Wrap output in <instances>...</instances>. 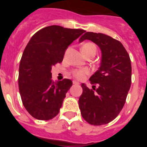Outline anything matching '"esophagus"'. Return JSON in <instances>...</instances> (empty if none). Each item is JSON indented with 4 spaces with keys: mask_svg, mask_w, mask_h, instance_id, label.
<instances>
[{
    "mask_svg": "<svg viewBox=\"0 0 147 147\" xmlns=\"http://www.w3.org/2000/svg\"><path fill=\"white\" fill-rule=\"evenodd\" d=\"M73 84H74V85H80V82H78L77 81H73Z\"/></svg>",
    "mask_w": 147,
    "mask_h": 147,
    "instance_id": "1",
    "label": "esophagus"
}]
</instances>
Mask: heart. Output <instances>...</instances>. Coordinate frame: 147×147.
Here are the masks:
<instances>
[{"label":"heart","mask_w":147,"mask_h":147,"mask_svg":"<svg viewBox=\"0 0 147 147\" xmlns=\"http://www.w3.org/2000/svg\"><path fill=\"white\" fill-rule=\"evenodd\" d=\"M91 49H94L96 51V48L94 44L91 43V42H88L85 43V45H83L82 47V51H88L91 50ZM88 71L87 69H82V70H76V71H73V74L77 79H82L86 74H88Z\"/></svg>","instance_id":"b5f03b06"}]
</instances>
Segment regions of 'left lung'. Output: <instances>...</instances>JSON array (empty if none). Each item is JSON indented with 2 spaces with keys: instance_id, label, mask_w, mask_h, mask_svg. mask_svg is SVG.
<instances>
[{
  "instance_id": "1",
  "label": "left lung",
  "mask_w": 147,
  "mask_h": 147,
  "mask_svg": "<svg viewBox=\"0 0 147 147\" xmlns=\"http://www.w3.org/2000/svg\"><path fill=\"white\" fill-rule=\"evenodd\" d=\"M89 40L102 52L98 69L90 78L93 89L82 84L79 106L83 119L96 126L108 124L124 107L131 85L132 67L129 56L119 41L102 33L86 32L79 42Z\"/></svg>"
}]
</instances>
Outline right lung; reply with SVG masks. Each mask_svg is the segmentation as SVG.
I'll list each match as a JSON object with an SVG mask.
<instances>
[{
    "mask_svg": "<svg viewBox=\"0 0 147 147\" xmlns=\"http://www.w3.org/2000/svg\"><path fill=\"white\" fill-rule=\"evenodd\" d=\"M85 32L60 26H50L34 34L20 59L18 85L22 102L30 115L38 120L55 117L72 81L51 80V67L62 62L65 50Z\"/></svg>",
    "mask_w": 147,
    "mask_h": 147,
    "instance_id": "right-lung-1",
    "label": "right lung"
}]
</instances>
